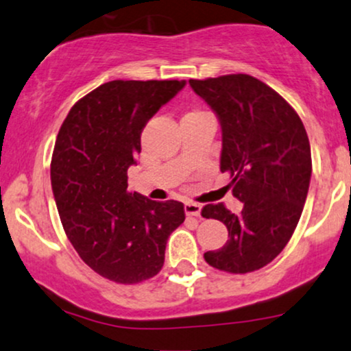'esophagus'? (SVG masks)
Listing matches in <instances>:
<instances>
[{
    "label": "esophagus",
    "instance_id": "1",
    "mask_svg": "<svg viewBox=\"0 0 351 351\" xmlns=\"http://www.w3.org/2000/svg\"><path fill=\"white\" fill-rule=\"evenodd\" d=\"M184 210H185V215L187 217H199L202 207L199 204H193V202H185Z\"/></svg>",
    "mask_w": 351,
    "mask_h": 351
}]
</instances>
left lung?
<instances>
[{"instance_id":"1","label":"left lung","mask_w":351,"mask_h":351,"mask_svg":"<svg viewBox=\"0 0 351 351\" xmlns=\"http://www.w3.org/2000/svg\"><path fill=\"white\" fill-rule=\"evenodd\" d=\"M189 84L220 119V171L228 172L233 195L243 202L238 215L223 204L202 208V217L228 228L223 248L204 258L225 273L258 271L289 243L306 204L312 174L306 128L281 95L246 73Z\"/></svg>"}]
</instances>
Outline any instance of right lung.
Segmentation results:
<instances>
[{
	"mask_svg": "<svg viewBox=\"0 0 351 351\" xmlns=\"http://www.w3.org/2000/svg\"><path fill=\"white\" fill-rule=\"evenodd\" d=\"M185 80H113L80 98L57 134L51 182L59 217L78 256L101 278L138 284L164 265L184 205L130 193L128 167L141 133Z\"/></svg>",
	"mask_w": 351,
	"mask_h": 351,
	"instance_id": "obj_1",
	"label": "right lung"
}]
</instances>
